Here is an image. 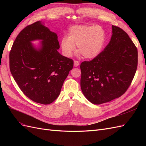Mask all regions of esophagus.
<instances>
[{
	"label": "esophagus",
	"instance_id": "esophagus-1",
	"mask_svg": "<svg viewBox=\"0 0 146 146\" xmlns=\"http://www.w3.org/2000/svg\"><path fill=\"white\" fill-rule=\"evenodd\" d=\"M78 65H79V62H78V61L75 60L74 61V66H76V67H77V66H78Z\"/></svg>",
	"mask_w": 146,
	"mask_h": 146
}]
</instances>
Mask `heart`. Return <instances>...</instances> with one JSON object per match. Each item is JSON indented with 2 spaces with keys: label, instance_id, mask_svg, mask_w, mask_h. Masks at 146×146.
I'll return each instance as SVG.
<instances>
[{
  "label": "heart",
  "instance_id": "1",
  "mask_svg": "<svg viewBox=\"0 0 146 146\" xmlns=\"http://www.w3.org/2000/svg\"><path fill=\"white\" fill-rule=\"evenodd\" d=\"M104 30L99 26L76 25L70 27L68 37L61 39L60 46L64 56H71L77 45L78 54L85 58L92 59L98 56L105 41Z\"/></svg>",
  "mask_w": 146,
  "mask_h": 146
}]
</instances>
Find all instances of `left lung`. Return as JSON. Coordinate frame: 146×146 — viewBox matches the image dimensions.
<instances>
[{"label": "left lung", "mask_w": 146, "mask_h": 146, "mask_svg": "<svg viewBox=\"0 0 146 146\" xmlns=\"http://www.w3.org/2000/svg\"><path fill=\"white\" fill-rule=\"evenodd\" d=\"M113 35L104 50L80 64V86L91 103L99 105L123 95L130 86L138 66V50L128 34L113 25Z\"/></svg>", "instance_id": "left-lung-1"}]
</instances>
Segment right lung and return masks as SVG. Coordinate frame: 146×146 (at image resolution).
<instances>
[{
	"instance_id": "right-lung-1",
	"label": "right lung",
	"mask_w": 146,
	"mask_h": 146,
	"mask_svg": "<svg viewBox=\"0 0 146 146\" xmlns=\"http://www.w3.org/2000/svg\"><path fill=\"white\" fill-rule=\"evenodd\" d=\"M41 39L38 51L30 41ZM56 33L37 21L17 35L10 52V69L23 93L36 103L47 105L58 98L74 61L61 55Z\"/></svg>"
}]
</instances>
